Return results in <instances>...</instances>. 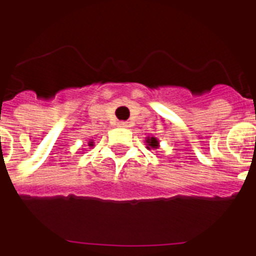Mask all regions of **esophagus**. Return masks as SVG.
Instances as JSON below:
<instances>
[{"mask_svg":"<svg viewBox=\"0 0 256 256\" xmlns=\"http://www.w3.org/2000/svg\"><path fill=\"white\" fill-rule=\"evenodd\" d=\"M118 126H122V128H126V126H128V124H126V122H118Z\"/></svg>","mask_w":256,"mask_h":256,"instance_id":"obj_1","label":"esophagus"}]
</instances>
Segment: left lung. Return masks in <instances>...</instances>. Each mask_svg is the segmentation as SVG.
<instances>
[{"label": "left lung", "instance_id": "left-lung-1", "mask_svg": "<svg viewBox=\"0 0 256 256\" xmlns=\"http://www.w3.org/2000/svg\"><path fill=\"white\" fill-rule=\"evenodd\" d=\"M146 150H158L160 146V142L156 138H150V136H148V138H146Z\"/></svg>", "mask_w": 256, "mask_h": 256}]
</instances>
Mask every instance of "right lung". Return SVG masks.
Here are the masks:
<instances>
[{
  "instance_id": "obj_1",
  "label": "right lung",
  "mask_w": 256,
  "mask_h": 256,
  "mask_svg": "<svg viewBox=\"0 0 256 256\" xmlns=\"http://www.w3.org/2000/svg\"><path fill=\"white\" fill-rule=\"evenodd\" d=\"M88 146H94V142H93V140H89V142H88Z\"/></svg>"
}]
</instances>
